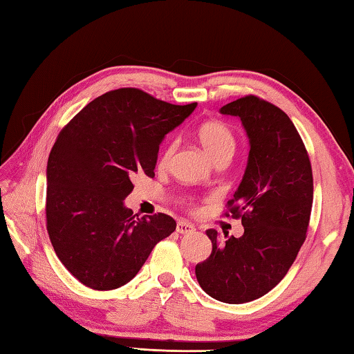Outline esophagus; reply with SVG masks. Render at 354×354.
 I'll use <instances>...</instances> for the list:
<instances>
[{
    "instance_id": "esophagus-1",
    "label": "esophagus",
    "mask_w": 354,
    "mask_h": 354,
    "mask_svg": "<svg viewBox=\"0 0 354 354\" xmlns=\"http://www.w3.org/2000/svg\"><path fill=\"white\" fill-rule=\"evenodd\" d=\"M195 231V226L192 223H187V221L184 220H179L178 225H176V232L179 234H190V232Z\"/></svg>"
}]
</instances>
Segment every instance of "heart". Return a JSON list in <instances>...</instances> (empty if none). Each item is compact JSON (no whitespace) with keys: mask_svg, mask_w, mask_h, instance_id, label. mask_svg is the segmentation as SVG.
Segmentation results:
<instances>
[{"mask_svg":"<svg viewBox=\"0 0 354 354\" xmlns=\"http://www.w3.org/2000/svg\"><path fill=\"white\" fill-rule=\"evenodd\" d=\"M198 140L203 149H205L206 154L215 164L225 159L230 160L236 151V136L232 133V129L226 123L220 122V120H209V122L203 123L198 128ZM175 149V142L167 143L164 147L158 159L159 170L169 169Z\"/></svg>","mask_w":354,"mask_h":354,"instance_id":"1","label":"heart"}]
</instances>
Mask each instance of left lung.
<instances>
[{
  "mask_svg": "<svg viewBox=\"0 0 354 354\" xmlns=\"http://www.w3.org/2000/svg\"><path fill=\"white\" fill-rule=\"evenodd\" d=\"M242 120L248 165L225 217L241 218L243 236L207 230L212 253L196 263V279L218 301L241 304L270 292L289 272L306 241L314 198L308 149L284 111L256 95L220 109Z\"/></svg>",
  "mask_w": 354,
  "mask_h": 354,
  "instance_id": "obj_1",
  "label": "left lung"
}]
</instances>
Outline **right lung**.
<instances>
[{"label": "right lung", "mask_w": 354, "mask_h": 354, "mask_svg": "<svg viewBox=\"0 0 354 354\" xmlns=\"http://www.w3.org/2000/svg\"><path fill=\"white\" fill-rule=\"evenodd\" d=\"M195 107L123 87L91 101L59 133L46 167V230L81 284L112 290L129 283L176 230L170 215L139 217L123 200L136 175L154 178L159 143Z\"/></svg>", "instance_id": "1"}]
</instances>
